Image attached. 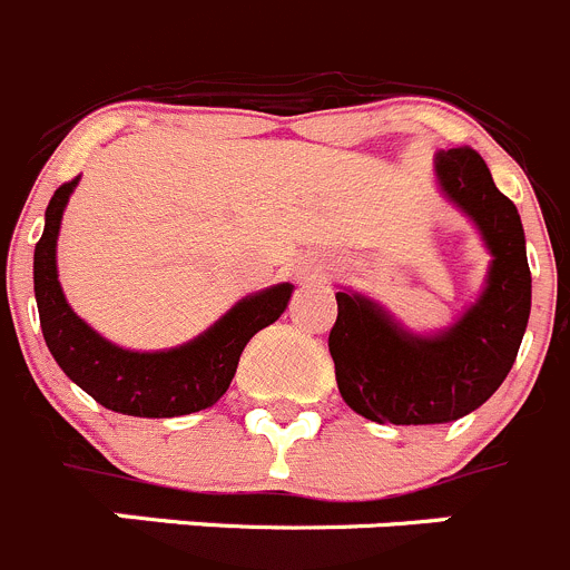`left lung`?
Returning a JSON list of instances; mask_svg holds the SVG:
<instances>
[{
  "mask_svg": "<svg viewBox=\"0 0 570 570\" xmlns=\"http://www.w3.org/2000/svg\"><path fill=\"white\" fill-rule=\"evenodd\" d=\"M435 175L492 254L487 288L435 336L410 333L379 302L338 291L327 338L338 393L375 424H449L487 404L509 375L529 325L531 271L517 206L469 146L438 153Z\"/></svg>",
  "mask_w": 570,
  "mask_h": 570,
  "instance_id": "obj_1",
  "label": "left lung"
}]
</instances>
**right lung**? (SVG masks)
<instances>
[{
  "mask_svg": "<svg viewBox=\"0 0 570 570\" xmlns=\"http://www.w3.org/2000/svg\"><path fill=\"white\" fill-rule=\"evenodd\" d=\"M81 177L59 186L45 212V234L33 254V291L45 342L56 364L78 387L112 412L135 417H177L217 404L237 373L239 353L254 333L274 325L294 285L279 282L239 299L206 333L171 350L138 353L107 342L72 313L56 271L61 214Z\"/></svg>",
  "mask_w": 570,
  "mask_h": 570,
  "instance_id": "right-lung-1",
  "label": "right lung"
}]
</instances>
